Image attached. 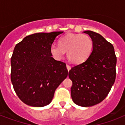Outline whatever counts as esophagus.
<instances>
[{"instance_id": "obj_1", "label": "esophagus", "mask_w": 125, "mask_h": 125, "mask_svg": "<svg viewBox=\"0 0 125 125\" xmlns=\"http://www.w3.org/2000/svg\"><path fill=\"white\" fill-rule=\"evenodd\" d=\"M66 67H67V70H68V71L70 70V69H71V66H70V65H67Z\"/></svg>"}]
</instances>
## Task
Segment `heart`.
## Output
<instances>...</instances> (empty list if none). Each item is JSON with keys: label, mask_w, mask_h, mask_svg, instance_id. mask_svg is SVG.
Instances as JSON below:
<instances>
[{"label": "heart", "mask_w": 125, "mask_h": 125, "mask_svg": "<svg viewBox=\"0 0 125 125\" xmlns=\"http://www.w3.org/2000/svg\"><path fill=\"white\" fill-rule=\"evenodd\" d=\"M60 45L52 44L50 47L51 55L56 60L67 56L74 64L84 62L90 56L93 43L91 38L85 34H68L59 40Z\"/></svg>", "instance_id": "obj_1"}]
</instances>
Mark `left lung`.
I'll return each mask as SVG.
<instances>
[{"label": "left lung", "mask_w": 125, "mask_h": 125, "mask_svg": "<svg viewBox=\"0 0 125 125\" xmlns=\"http://www.w3.org/2000/svg\"><path fill=\"white\" fill-rule=\"evenodd\" d=\"M93 41L91 54L81 64L69 71L72 80L71 95L76 104L89 107L99 104L106 97L114 83L117 58L112 44L103 36L87 30Z\"/></svg>", "instance_id": "1"}]
</instances>
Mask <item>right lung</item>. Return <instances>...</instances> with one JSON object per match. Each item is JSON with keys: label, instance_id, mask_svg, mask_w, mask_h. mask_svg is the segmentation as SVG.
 Wrapping results in <instances>:
<instances>
[{"label": "right lung", "instance_id": "right-lung-1", "mask_svg": "<svg viewBox=\"0 0 125 125\" xmlns=\"http://www.w3.org/2000/svg\"><path fill=\"white\" fill-rule=\"evenodd\" d=\"M63 32L32 34L15 47L11 58V80L24 104L34 107L49 104L55 90L67 78L66 64L54 60L50 52L56 38Z\"/></svg>", "mask_w": 125, "mask_h": 125}]
</instances>
